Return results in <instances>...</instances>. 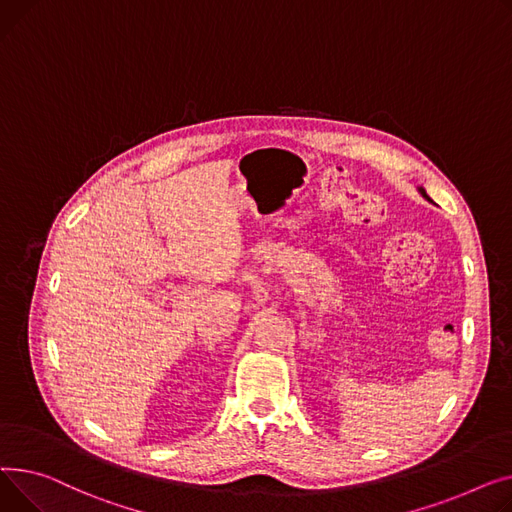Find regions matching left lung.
<instances>
[{
    "label": "left lung",
    "mask_w": 512,
    "mask_h": 512,
    "mask_svg": "<svg viewBox=\"0 0 512 512\" xmlns=\"http://www.w3.org/2000/svg\"><path fill=\"white\" fill-rule=\"evenodd\" d=\"M422 194H424V196H426V192H424V190H422ZM426 198H428V196H426Z\"/></svg>",
    "instance_id": "1"
}]
</instances>
